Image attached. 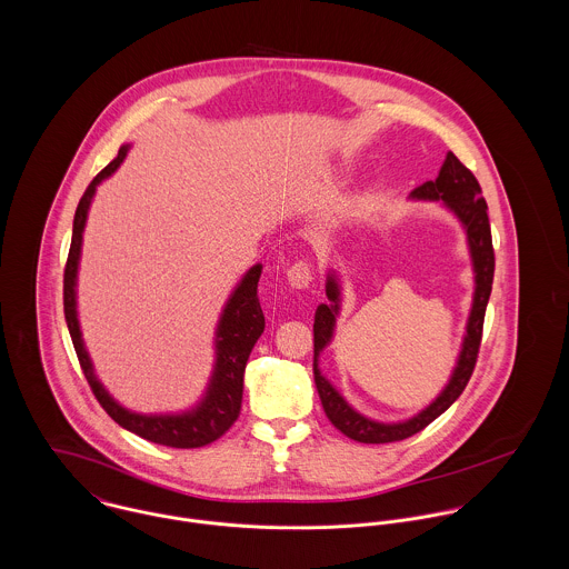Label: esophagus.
I'll use <instances>...</instances> for the list:
<instances>
[{
    "label": "esophagus",
    "mask_w": 569,
    "mask_h": 569,
    "mask_svg": "<svg viewBox=\"0 0 569 569\" xmlns=\"http://www.w3.org/2000/svg\"><path fill=\"white\" fill-rule=\"evenodd\" d=\"M287 280L296 289H307L311 284V280H313V264L309 260H296L287 269Z\"/></svg>",
    "instance_id": "1"
}]
</instances>
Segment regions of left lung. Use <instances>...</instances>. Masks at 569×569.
I'll list each match as a JSON object with an SVG mask.
<instances>
[{
	"instance_id": "8db88e82",
	"label": "left lung",
	"mask_w": 569,
	"mask_h": 569,
	"mask_svg": "<svg viewBox=\"0 0 569 569\" xmlns=\"http://www.w3.org/2000/svg\"><path fill=\"white\" fill-rule=\"evenodd\" d=\"M411 197L416 199H433V201H445L462 221L467 237H469V247L473 256V267H476V298H473V309L471 318L467 325V337L462 343V352L458 359V368L445 388V392L407 422L399 425H381L375 420H368L366 416L357 413L352 407L348 406L335 388L326 381L320 375L318 368V357L320 350L332 337V326H335V316L339 311V287L335 282V276H328L326 282V296L332 305H320L316 311V325H313V375H316V388L320 395V401L325 407L328 420L350 440L366 442V445H386V442H397L406 440L409 436L422 431L429 422H433L440 413H445L453 401L465 392L476 363H478V352L482 343V330H485V316H487L488 298L492 289V273H495V251H492V237H490V223H488L487 201L482 197V188L476 179V174L460 162L451 151L447 153V160L442 163L436 181H425L418 188L411 190Z\"/></svg>"
}]
</instances>
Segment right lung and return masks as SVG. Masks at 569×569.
<instances>
[{"label": "right lung", "mask_w": 569, "mask_h": 569, "mask_svg": "<svg viewBox=\"0 0 569 569\" xmlns=\"http://www.w3.org/2000/svg\"><path fill=\"white\" fill-rule=\"evenodd\" d=\"M127 156V147L118 151V158L107 163L93 181L87 186L84 194L79 201L77 214H74V232L72 244L63 271V311L66 322L72 335V343L81 363L82 375L96 397V401L102 409L124 429L138 433L140 438L172 447V449H197L206 447L214 440H219L239 418L241 403H243V375L249 352L258 337L264 330V316L258 300V278H260V264L251 267L243 278V282L232 293L221 325H219V341H217V368L212 383L208 388L206 399L201 406L181 416H140L131 413L124 407L113 403V399L102 390V386L96 381L89 357L82 348L81 330L77 320V300H74V282H77V269H79V256H81L82 228L87 219V210L91 203V197L96 192V186L109 177Z\"/></svg>", "instance_id": "right-lung-1"}]
</instances>
